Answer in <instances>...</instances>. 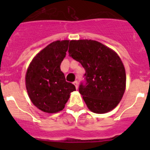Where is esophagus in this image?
<instances>
[{
    "label": "esophagus",
    "instance_id": "obj_1",
    "mask_svg": "<svg viewBox=\"0 0 150 150\" xmlns=\"http://www.w3.org/2000/svg\"><path fill=\"white\" fill-rule=\"evenodd\" d=\"M74 85L75 86V87H76V89H77V88H78V82L76 81H76L74 82Z\"/></svg>",
    "mask_w": 150,
    "mask_h": 150
}]
</instances>
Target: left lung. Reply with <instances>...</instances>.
Here are the masks:
<instances>
[{
  "instance_id": "1",
  "label": "left lung",
  "mask_w": 150,
  "mask_h": 150,
  "mask_svg": "<svg viewBox=\"0 0 150 150\" xmlns=\"http://www.w3.org/2000/svg\"><path fill=\"white\" fill-rule=\"evenodd\" d=\"M68 52L86 71L79 91L88 109L96 113L114 109L122 98L126 84L125 71L119 55L91 40H71Z\"/></svg>"
}]
</instances>
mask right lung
Returning a JSON list of instances; mask_svg holds the SVG:
<instances>
[{
	"instance_id": "add662e5",
	"label": "right lung",
	"mask_w": 150,
	"mask_h": 150,
	"mask_svg": "<svg viewBox=\"0 0 150 150\" xmlns=\"http://www.w3.org/2000/svg\"><path fill=\"white\" fill-rule=\"evenodd\" d=\"M69 40L50 43L30 62L25 76L28 94L34 106L43 112L62 110L75 91L74 84L66 81L61 64L66 55Z\"/></svg>"
}]
</instances>
